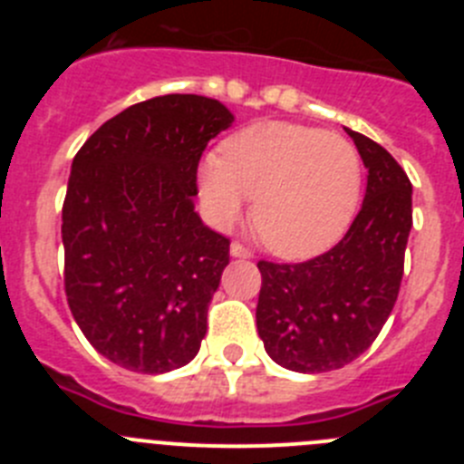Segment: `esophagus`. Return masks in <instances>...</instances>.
I'll return each mask as SVG.
<instances>
[{
  "mask_svg": "<svg viewBox=\"0 0 464 464\" xmlns=\"http://www.w3.org/2000/svg\"><path fill=\"white\" fill-rule=\"evenodd\" d=\"M229 256H232V257H251V251H248V248H244L241 244H237V241H232V244H229Z\"/></svg>",
  "mask_w": 464,
  "mask_h": 464,
  "instance_id": "1",
  "label": "esophagus"
}]
</instances>
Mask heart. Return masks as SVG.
<instances>
[{
  "mask_svg": "<svg viewBox=\"0 0 464 464\" xmlns=\"http://www.w3.org/2000/svg\"><path fill=\"white\" fill-rule=\"evenodd\" d=\"M362 162L342 134L265 121L207 153L197 165L204 216L232 229L253 199V225L276 256L304 257L332 244L358 207Z\"/></svg>",
  "mask_w": 464,
  "mask_h": 464,
  "instance_id": "b5f03b06",
  "label": "heart"
}]
</instances>
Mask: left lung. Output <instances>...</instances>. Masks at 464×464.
<instances>
[{
  "label": "left lung",
  "instance_id": "left-lung-1",
  "mask_svg": "<svg viewBox=\"0 0 464 464\" xmlns=\"http://www.w3.org/2000/svg\"><path fill=\"white\" fill-rule=\"evenodd\" d=\"M367 169L362 207L334 248L297 265L257 262L256 323L276 364L302 374L362 355L388 321L411 232V183L383 146L348 130Z\"/></svg>",
  "mask_w": 464,
  "mask_h": 464
}]
</instances>
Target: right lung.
Returning <instances> with one entry per match:
<instances>
[{
	"mask_svg": "<svg viewBox=\"0 0 464 464\" xmlns=\"http://www.w3.org/2000/svg\"><path fill=\"white\" fill-rule=\"evenodd\" d=\"M232 111L162 94L121 111L72 162L63 207L64 290L97 353L139 374L197 355L229 241L195 211L197 165Z\"/></svg>",
	"mask_w": 464,
	"mask_h": 464,
	"instance_id": "right-lung-1",
	"label": "right lung"
}]
</instances>
